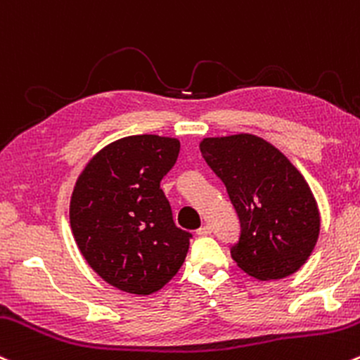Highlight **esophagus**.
<instances>
[{"label":"esophagus","instance_id":"obj_1","mask_svg":"<svg viewBox=\"0 0 360 360\" xmlns=\"http://www.w3.org/2000/svg\"><path fill=\"white\" fill-rule=\"evenodd\" d=\"M198 236H210L212 234V227L210 225H201V227L196 231Z\"/></svg>","mask_w":360,"mask_h":360}]
</instances>
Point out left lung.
Returning a JSON list of instances; mask_svg holds the SVG:
<instances>
[{
	"label": "left lung",
	"instance_id": "left-lung-1",
	"mask_svg": "<svg viewBox=\"0 0 360 360\" xmlns=\"http://www.w3.org/2000/svg\"><path fill=\"white\" fill-rule=\"evenodd\" d=\"M201 155L225 184L240 236L231 256L258 280L297 271L319 236V210L302 174L274 145L255 135L205 138Z\"/></svg>",
	"mask_w": 360,
	"mask_h": 360
}]
</instances>
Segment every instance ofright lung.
I'll return each mask as SVG.
<instances>
[{
  "mask_svg": "<svg viewBox=\"0 0 360 360\" xmlns=\"http://www.w3.org/2000/svg\"><path fill=\"white\" fill-rule=\"evenodd\" d=\"M179 140L126 136L102 148L75 184L70 224L92 270L116 289L148 295L184 263L191 234L174 224L160 181Z\"/></svg>",
  "mask_w": 360,
  "mask_h": 360,
  "instance_id": "1",
  "label": "right lung"
}]
</instances>
